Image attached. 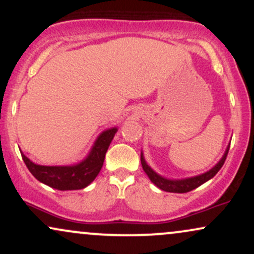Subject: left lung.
<instances>
[{
  "mask_svg": "<svg viewBox=\"0 0 254 254\" xmlns=\"http://www.w3.org/2000/svg\"><path fill=\"white\" fill-rule=\"evenodd\" d=\"M229 149H230V146L227 147L225 155L223 156V158L220 159V162L218 163V164L214 166L213 169H211L210 171L205 172L200 176H197V177L181 179V181H171V179H166V178L160 177L159 175H157V173L146 164L145 160H144L143 155L140 156V162H142L143 170L145 171L146 175L149 176L151 182H152L155 185L158 186L159 189H162L163 191L175 192V193H186V192H190L192 190H194V189H197L198 186L204 184L205 182H207L208 179H211L217 175V172L219 171V170L221 169V166H223L224 163H225L227 153H229Z\"/></svg>",
  "mask_w": 254,
  "mask_h": 254,
  "instance_id": "left-lung-1",
  "label": "left lung"
}]
</instances>
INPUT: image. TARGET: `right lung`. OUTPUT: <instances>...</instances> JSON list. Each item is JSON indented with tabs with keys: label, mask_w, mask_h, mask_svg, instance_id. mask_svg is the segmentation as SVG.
Wrapping results in <instances>:
<instances>
[{
	"label": "right lung",
	"mask_w": 254,
	"mask_h": 254,
	"mask_svg": "<svg viewBox=\"0 0 254 254\" xmlns=\"http://www.w3.org/2000/svg\"><path fill=\"white\" fill-rule=\"evenodd\" d=\"M117 132L116 127L104 131L96 140L88 158L73 166H43L34 164L23 153L22 159L37 181L60 191L81 190L88 186L101 171L108 147Z\"/></svg>",
	"instance_id": "1"
}]
</instances>
